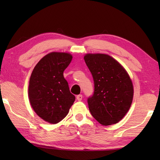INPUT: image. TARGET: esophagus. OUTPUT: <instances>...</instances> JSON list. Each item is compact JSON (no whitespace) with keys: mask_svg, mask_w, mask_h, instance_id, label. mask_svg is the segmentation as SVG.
Returning a JSON list of instances; mask_svg holds the SVG:
<instances>
[{"mask_svg":"<svg viewBox=\"0 0 160 160\" xmlns=\"http://www.w3.org/2000/svg\"><path fill=\"white\" fill-rule=\"evenodd\" d=\"M77 99L78 100V101H81V100L82 99V94H78V95L77 96Z\"/></svg>","mask_w":160,"mask_h":160,"instance_id":"esophagus-1","label":"esophagus"}]
</instances>
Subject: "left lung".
Listing matches in <instances>:
<instances>
[{
	"label": "left lung",
	"mask_w": 160,
	"mask_h": 160,
	"mask_svg": "<svg viewBox=\"0 0 160 160\" xmlns=\"http://www.w3.org/2000/svg\"><path fill=\"white\" fill-rule=\"evenodd\" d=\"M84 59L94 80L93 94L88 99L91 114L102 125L118 123L132 101L131 78L122 66L107 54L89 53Z\"/></svg>",
	"instance_id": "obj_1"
}]
</instances>
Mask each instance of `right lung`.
Instances as JSON below:
<instances>
[{
	"mask_svg": "<svg viewBox=\"0 0 160 160\" xmlns=\"http://www.w3.org/2000/svg\"><path fill=\"white\" fill-rule=\"evenodd\" d=\"M67 53L52 52L39 61L32 72L29 99L37 114L50 123L66 117L75 97L70 93L63 71L72 61Z\"/></svg>",
	"mask_w": 160,
	"mask_h": 160,
	"instance_id": "right-lung-1",
	"label": "right lung"
}]
</instances>
